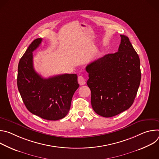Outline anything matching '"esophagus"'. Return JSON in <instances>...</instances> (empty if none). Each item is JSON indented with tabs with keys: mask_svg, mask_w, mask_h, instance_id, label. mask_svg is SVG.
Returning <instances> with one entry per match:
<instances>
[{
	"mask_svg": "<svg viewBox=\"0 0 159 159\" xmlns=\"http://www.w3.org/2000/svg\"><path fill=\"white\" fill-rule=\"evenodd\" d=\"M78 82H79V84L80 85H85V79L83 76H82V75L79 76L78 77Z\"/></svg>",
	"mask_w": 159,
	"mask_h": 159,
	"instance_id": "1",
	"label": "esophagus"
}]
</instances>
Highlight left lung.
<instances>
[{
    "mask_svg": "<svg viewBox=\"0 0 159 159\" xmlns=\"http://www.w3.org/2000/svg\"><path fill=\"white\" fill-rule=\"evenodd\" d=\"M118 51L89 64L87 82L91 105L98 115L109 118L129 109L140 84V61L129 38L120 35Z\"/></svg>",
    "mask_w": 159,
    "mask_h": 159,
    "instance_id": "8db88e82",
    "label": "left lung"
}]
</instances>
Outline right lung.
Listing matches in <instances>:
<instances>
[{
	"label": "right lung",
	"mask_w": 159,
	"mask_h": 159,
	"mask_svg": "<svg viewBox=\"0 0 159 159\" xmlns=\"http://www.w3.org/2000/svg\"><path fill=\"white\" fill-rule=\"evenodd\" d=\"M42 38L34 39L18 65L17 87L26 108L43 119L56 121L69 112L73 95L79 88L77 74H61L44 79L34 69L33 52Z\"/></svg>",
	"instance_id": "obj_1"
}]
</instances>
